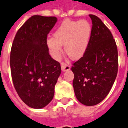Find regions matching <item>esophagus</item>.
Here are the masks:
<instances>
[{"mask_svg":"<svg viewBox=\"0 0 128 128\" xmlns=\"http://www.w3.org/2000/svg\"><path fill=\"white\" fill-rule=\"evenodd\" d=\"M61 70L63 71H67V70H69L70 69V66L69 64H66L65 63H62L61 64Z\"/></svg>","mask_w":128,"mask_h":128,"instance_id":"1","label":"esophagus"}]
</instances>
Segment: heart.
Masks as SVG:
<instances>
[{
  "mask_svg": "<svg viewBox=\"0 0 128 128\" xmlns=\"http://www.w3.org/2000/svg\"><path fill=\"white\" fill-rule=\"evenodd\" d=\"M91 32L92 25L87 20H65L56 30L54 37L47 39V46L56 60L61 58L62 45H64L65 52L69 58L77 60L85 54Z\"/></svg>",
  "mask_w": 128,
  "mask_h": 128,
  "instance_id": "heart-1",
  "label": "heart"
}]
</instances>
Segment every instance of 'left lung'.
<instances>
[{
    "mask_svg": "<svg viewBox=\"0 0 128 128\" xmlns=\"http://www.w3.org/2000/svg\"><path fill=\"white\" fill-rule=\"evenodd\" d=\"M85 54L72 64V86L76 98L86 106L98 104L108 94L118 73V57L111 32L95 15Z\"/></svg>",
    "mask_w": 128,
    "mask_h": 128,
    "instance_id": "8db88e82",
    "label": "left lung"
}]
</instances>
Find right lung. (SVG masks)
Masks as SVG:
<instances>
[{
    "instance_id": "obj_1",
    "label": "right lung",
    "mask_w": 128,
    "mask_h": 128,
    "mask_svg": "<svg viewBox=\"0 0 128 128\" xmlns=\"http://www.w3.org/2000/svg\"><path fill=\"white\" fill-rule=\"evenodd\" d=\"M57 21L55 16H32L18 30L12 43V82L18 96L30 108H44L54 98L61 69L50 56L46 41Z\"/></svg>"
}]
</instances>
